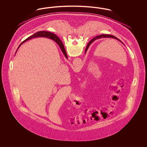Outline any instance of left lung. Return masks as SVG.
I'll use <instances>...</instances> for the list:
<instances>
[{"label": "left lung", "instance_id": "8db88e82", "mask_svg": "<svg viewBox=\"0 0 147 147\" xmlns=\"http://www.w3.org/2000/svg\"><path fill=\"white\" fill-rule=\"evenodd\" d=\"M112 38L116 39V40H117L119 41V42H121V43H123V42H122L121 40H119L118 38H117L116 37H115V36H113V35H106V34H105V35H104V34H103V35H98V36H97L95 37L94 38H93L91 40V41L88 43V45H87V46H86V49H85V52L86 53V51H87L88 49V48H89V47L90 46V45H91V43H92V42H94V41H95V40H97V39H98V38ZM56 39L57 40V38H56Z\"/></svg>", "mask_w": 147, "mask_h": 147}]
</instances>
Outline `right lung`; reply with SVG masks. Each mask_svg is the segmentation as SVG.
I'll return each instance as SVG.
<instances>
[{
    "label": "right lung",
    "mask_w": 147,
    "mask_h": 147,
    "mask_svg": "<svg viewBox=\"0 0 147 147\" xmlns=\"http://www.w3.org/2000/svg\"><path fill=\"white\" fill-rule=\"evenodd\" d=\"M48 37L49 38L53 40H54L55 42L59 45V47L61 48V51H62L63 54L64 55L65 57L68 58L67 57V53H66V51H65V49H64V45H63V43L62 42V41H61V40L56 36V35L53 34H52L49 32L48 31H38L36 33H35L34 34H33L32 35H31V36L28 37V38H26L25 40H24L23 42L21 43V44L19 45V46L18 47V49L20 47V46H21V45L24 43V42H26V41H28V40H30L31 38H35V37ZM57 38V40L55 39V37ZM17 51V50H16Z\"/></svg>",
    "instance_id": "1"
}]
</instances>
